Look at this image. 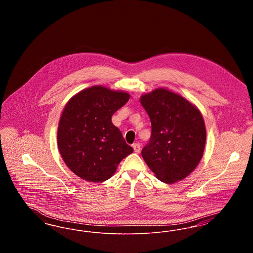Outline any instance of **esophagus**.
Wrapping results in <instances>:
<instances>
[{
  "instance_id": "1",
  "label": "esophagus",
  "mask_w": 253,
  "mask_h": 253,
  "mask_svg": "<svg viewBox=\"0 0 253 253\" xmlns=\"http://www.w3.org/2000/svg\"><path fill=\"white\" fill-rule=\"evenodd\" d=\"M132 148H133L134 153H136V154H139V153H140V144H139V143H134V144H132Z\"/></svg>"
}]
</instances>
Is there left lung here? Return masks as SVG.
I'll return each instance as SVG.
<instances>
[{
    "label": "left lung",
    "instance_id": "8db88e82",
    "mask_svg": "<svg viewBox=\"0 0 253 253\" xmlns=\"http://www.w3.org/2000/svg\"><path fill=\"white\" fill-rule=\"evenodd\" d=\"M139 100L152 124L151 139L141 152L146 164L164 183L183 180L203 157L207 132L201 112L166 88H157Z\"/></svg>",
    "mask_w": 253,
    "mask_h": 253
}]
</instances>
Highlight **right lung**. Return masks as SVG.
Returning a JSON list of instances; mask_svg holds the SVG:
<instances>
[{
  "label": "right lung",
  "instance_id": "right-lung-1",
  "mask_svg": "<svg viewBox=\"0 0 253 253\" xmlns=\"http://www.w3.org/2000/svg\"><path fill=\"white\" fill-rule=\"evenodd\" d=\"M129 98L127 92L95 85L66 103L58 127V147L67 167L84 180H107L132 154V147L112 123V116Z\"/></svg>",
  "mask_w": 253,
  "mask_h": 253
}]
</instances>
